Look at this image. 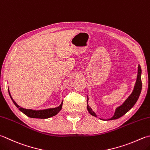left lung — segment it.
<instances>
[{"instance_id":"left-lung-1","label":"left lung","mask_w":150,"mask_h":150,"mask_svg":"<svg viewBox=\"0 0 150 150\" xmlns=\"http://www.w3.org/2000/svg\"><path fill=\"white\" fill-rule=\"evenodd\" d=\"M141 73H142L141 67H140V65H139V67H138V75H137V81H136L135 85H134L133 92L131 93V94L129 96L128 98L124 102V103L116 108L115 112H114V116L112 117V118L107 120H116L120 118V117L124 116L125 113H127L128 111L134 106V104L136 103V102L137 101L138 99H139L140 92H141V90H142ZM87 109L88 110V112L91 115L97 117L96 114L93 112L92 108H90V107H89V105H87Z\"/></svg>"}]
</instances>
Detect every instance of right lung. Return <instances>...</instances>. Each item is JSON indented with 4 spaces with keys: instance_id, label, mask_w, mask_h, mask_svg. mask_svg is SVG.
Masks as SVG:
<instances>
[{
    "instance_id": "add662e5",
    "label": "right lung",
    "mask_w": 150,
    "mask_h": 150,
    "mask_svg": "<svg viewBox=\"0 0 150 150\" xmlns=\"http://www.w3.org/2000/svg\"><path fill=\"white\" fill-rule=\"evenodd\" d=\"M8 92L9 95H10L11 100L13 102L14 105L19 108L20 111H21L23 113H24L25 115H26L28 117L32 118H41V119H45V118H51L52 116H54L60 112V110L62 109V103H61L60 106L58 107L55 108H47V109H44V110H32V109H26V108L21 107L19 105H17L16 101H15L13 98H11L10 91L8 89Z\"/></svg>"
}]
</instances>
